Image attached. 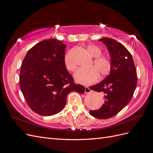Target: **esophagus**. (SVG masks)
I'll use <instances>...</instances> for the list:
<instances>
[{
    "mask_svg": "<svg viewBox=\"0 0 153 153\" xmlns=\"http://www.w3.org/2000/svg\"><path fill=\"white\" fill-rule=\"evenodd\" d=\"M91 92V89H90L89 87H85V93L87 94V93H89V92Z\"/></svg>",
    "mask_w": 153,
    "mask_h": 153,
    "instance_id": "34e87169",
    "label": "esophagus"
}]
</instances>
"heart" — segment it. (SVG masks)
<instances>
[{"mask_svg": "<svg viewBox=\"0 0 153 153\" xmlns=\"http://www.w3.org/2000/svg\"><path fill=\"white\" fill-rule=\"evenodd\" d=\"M87 52L94 58L89 68H79L74 73L75 80L82 84H89L97 80L98 75L100 78L108 75L111 70L110 60L101 55V49L94 45H89L86 47ZM71 50L66 53L64 58V64L67 70L73 71L76 68V64L71 56Z\"/></svg>", "mask_w": 153, "mask_h": 153, "instance_id": "1", "label": "heart"}]
</instances>
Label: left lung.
Returning <instances> with one entry per match:
<instances>
[{"label":"left lung","mask_w":153,"mask_h":153,"mask_svg":"<svg viewBox=\"0 0 153 153\" xmlns=\"http://www.w3.org/2000/svg\"><path fill=\"white\" fill-rule=\"evenodd\" d=\"M107 47L111 58L109 75L91 90L101 92L105 103L98 110H90L96 118L106 119L114 117L130 101L137 84V70L131 53L116 40L103 38L99 40Z\"/></svg>","instance_id":"1"}]
</instances>
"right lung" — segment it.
I'll use <instances>...</instances> for the list:
<instances>
[{
	"mask_svg": "<svg viewBox=\"0 0 153 153\" xmlns=\"http://www.w3.org/2000/svg\"><path fill=\"white\" fill-rule=\"evenodd\" d=\"M66 47L55 39L41 41L28 51L22 62L20 89L27 105L36 114H56L65 106L69 92H85V87L74 83L64 66Z\"/></svg>",
	"mask_w": 153,
	"mask_h": 153,
	"instance_id": "obj_1",
	"label": "right lung"
}]
</instances>
